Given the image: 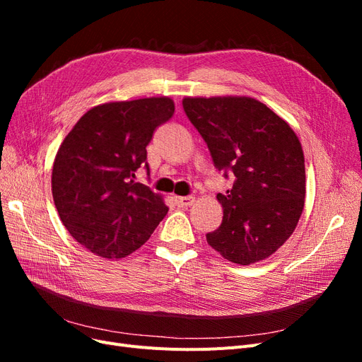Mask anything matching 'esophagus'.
I'll list each match as a JSON object with an SVG mask.
<instances>
[{"label": "esophagus", "mask_w": 362, "mask_h": 362, "mask_svg": "<svg viewBox=\"0 0 362 362\" xmlns=\"http://www.w3.org/2000/svg\"><path fill=\"white\" fill-rule=\"evenodd\" d=\"M175 202L181 208H187L194 202V198L193 196H178V198H175Z\"/></svg>", "instance_id": "obj_1"}]
</instances>
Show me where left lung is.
<instances>
[{
	"label": "left lung",
	"instance_id": "1",
	"mask_svg": "<svg viewBox=\"0 0 362 362\" xmlns=\"http://www.w3.org/2000/svg\"><path fill=\"white\" fill-rule=\"evenodd\" d=\"M214 168L234 175L217 193L223 221L206 242L228 261L247 266L270 257L293 234L305 204V158L298 136L267 105L246 96L184 98Z\"/></svg>",
	"mask_w": 362,
	"mask_h": 362
}]
</instances>
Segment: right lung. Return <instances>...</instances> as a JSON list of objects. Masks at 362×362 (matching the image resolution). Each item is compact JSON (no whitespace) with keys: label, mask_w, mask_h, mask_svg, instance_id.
I'll return each mask as SVG.
<instances>
[{"label":"right lung","mask_w":362,"mask_h":362,"mask_svg":"<svg viewBox=\"0 0 362 362\" xmlns=\"http://www.w3.org/2000/svg\"><path fill=\"white\" fill-rule=\"evenodd\" d=\"M170 98L108 103L90 108L54 160L52 198L63 225L86 249L124 258L144 245L169 208L137 169L149 175L146 146L172 117Z\"/></svg>","instance_id":"obj_1"}]
</instances>
